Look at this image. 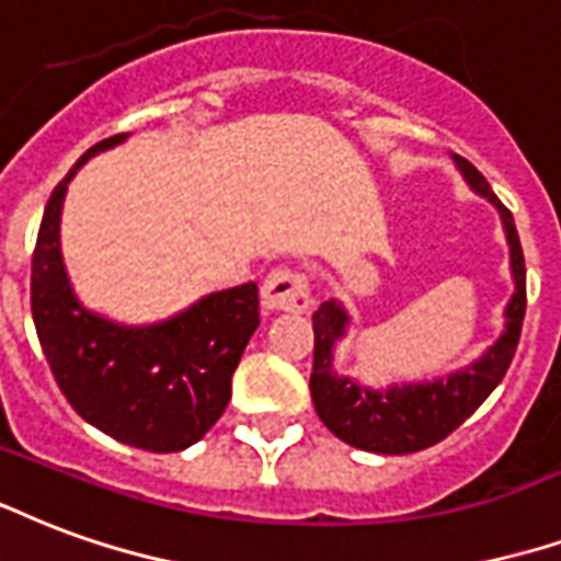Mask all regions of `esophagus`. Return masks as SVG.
<instances>
[{
    "mask_svg": "<svg viewBox=\"0 0 561 561\" xmlns=\"http://www.w3.org/2000/svg\"><path fill=\"white\" fill-rule=\"evenodd\" d=\"M261 306L267 312H306L312 306L309 282L297 270H273L261 285Z\"/></svg>",
    "mask_w": 561,
    "mask_h": 561,
    "instance_id": "1",
    "label": "esophagus"
}]
</instances>
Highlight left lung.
<instances>
[{"label":"left lung","mask_w":561,"mask_h":561,"mask_svg":"<svg viewBox=\"0 0 561 561\" xmlns=\"http://www.w3.org/2000/svg\"><path fill=\"white\" fill-rule=\"evenodd\" d=\"M451 160L472 193L488 198L500 210L514 279V294L505 306V330L479 359H472L451 375L371 389L354 377L335 371V344L347 335L351 314L339 300L321 302V309L312 314L314 363L309 389L323 425L354 449L375 451V455H410L446 439L496 389L520 342L526 312V267L512 210L493 196L491 184L470 160L458 153H451Z\"/></svg>","instance_id":"obj_1"}]
</instances>
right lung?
I'll return each mask as SVG.
<instances>
[{"instance_id":"obj_1","label":"right lung","mask_w":561,"mask_h":561,"mask_svg":"<svg viewBox=\"0 0 561 561\" xmlns=\"http://www.w3.org/2000/svg\"><path fill=\"white\" fill-rule=\"evenodd\" d=\"M127 133L91 145L41 219L32 255V318L56 383L89 425L145 451H181L214 428L231 375L259 327V285L214 291L165 321L127 327L85 309L61 259V205L70 178Z\"/></svg>"}]
</instances>
